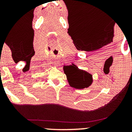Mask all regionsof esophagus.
I'll use <instances>...</instances> for the list:
<instances>
[{"label":"esophagus","mask_w":132,"mask_h":132,"mask_svg":"<svg viewBox=\"0 0 132 132\" xmlns=\"http://www.w3.org/2000/svg\"><path fill=\"white\" fill-rule=\"evenodd\" d=\"M54 66H55V67H57V66H58V63H57V62H54Z\"/></svg>","instance_id":"34e87169"}]
</instances>
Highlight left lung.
Masks as SVG:
<instances>
[{"mask_svg": "<svg viewBox=\"0 0 132 132\" xmlns=\"http://www.w3.org/2000/svg\"><path fill=\"white\" fill-rule=\"evenodd\" d=\"M63 71L66 76L69 85L73 88H87L93 82L91 74L85 70L79 69L78 66L73 63L69 66H63Z\"/></svg>", "mask_w": 132, "mask_h": 132, "instance_id": "1", "label": "left lung"}]
</instances>
